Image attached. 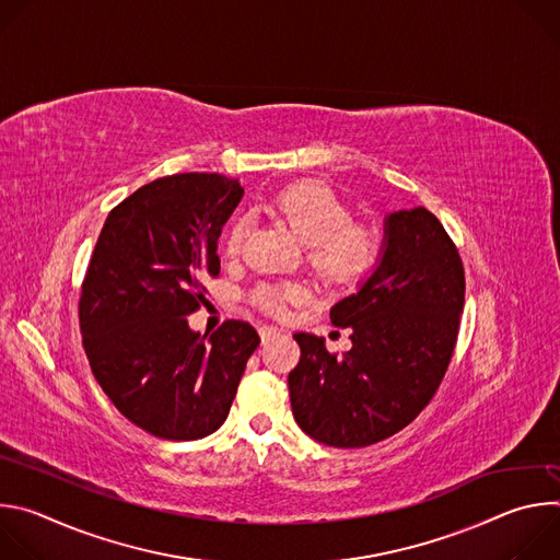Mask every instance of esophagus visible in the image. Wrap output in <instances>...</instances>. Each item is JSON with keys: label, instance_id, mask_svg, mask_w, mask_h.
I'll return each instance as SVG.
<instances>
[{"label": "esophagus", "instance_id": "34e87169", "mask_svg": "<svg viewBox=\"0 0 560 560\" xmlns=\"http://www.w3.org/2000/svg\"><path fill=\"white\" fill-rule=\"evenodd\" d=\"M259 335H261V341L268 343V341H272L275 337H279V330L272 328V326H261V328H259Z\"/></svg>", "mask_w": 560, "mask_h": 560}]
</instances>
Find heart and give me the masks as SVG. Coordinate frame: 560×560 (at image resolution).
I'll use <instances>...</instances> for the list:
<instances>
[{
	"label": "heart",
	"instance_id": "heart-1",
	"mask_svg": "<svg viewBox=\"0 0 560 560\" xmlns=\"http://www.w3.org/2000/svg\"><path fill=\"white\" fill-rule=\"evenodd\" d=\"M264 208L283 221L307 246V261L316 275L335 285H354L376 266L383 236L374 223L354 221L348 201L322 184H294L272 195ZM246 221L238 219L228 236L225 253L238 255L246 236ZM305 299L299 283H268L257 290L255 301L270 314H283L285 307Z\"/></svg>",
	"mask_w": 560,
	"mask_h": 560
}]
</instances>
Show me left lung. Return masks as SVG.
<instances>
[{
	"label": "left lung",
	"mask_w": 560,
	"mask_h": 560,
	"mask_svg": "<svg viewBox=\"0 0 560 560\" xmlns=\"http://www.w3.org/2000/svg\"><path fill=\"white\" fill-rule=\"evenodd\" d=\"M463 301V261L443 223L421 206L392 212L378 268L330 310L352 348L335 354L322 337L294 335L301 359L288 387L299 428L332 447H365L410 425L447 372Z\"/></svg>",
	"instance_id": "left-lung-1"
}]
</instances>
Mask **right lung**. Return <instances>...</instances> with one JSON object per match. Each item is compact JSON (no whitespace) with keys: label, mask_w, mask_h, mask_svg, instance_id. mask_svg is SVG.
<instances>
[{"label":"right lung","mask_w":560,"mask_h":560,"mask_svg":"<svg viewBox=\"0 0 560 560\" xmlns=\"http://www.w3.org/2000/svg\"><path fill=\"white\" fill-rule=\"evenodd\" d=\"M236 179L184 173L154 179L117 203L79 292V330L113 406L143 432L195 441L228 419L250 354L261 343L230 318L208 339L186 316L219 277L217 242L242 201Z\"/></svg>","instance_id":"add662e5"}]
</instances>
